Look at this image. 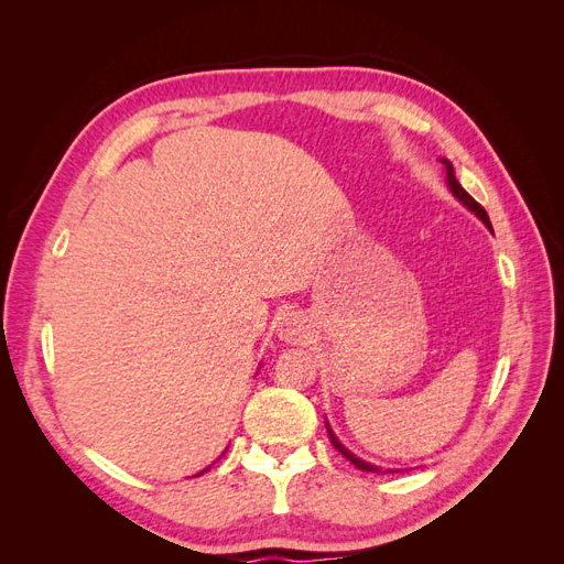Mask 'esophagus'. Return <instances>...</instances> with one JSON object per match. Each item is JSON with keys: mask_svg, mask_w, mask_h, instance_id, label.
I'll use <instances>...</instances> for the list:
<instances>
[{"mask_svg": "<svg viewBox=\"0 0 564 564\" xmlns=\"http://www.w3.org/2000/svg\"><path fill=\"white\" fill-rule=\"evenodd\" d=\"M278 338L284 340V344H299L301 338H305V327H303V322L299 319V315L286 313L284 317H280Z\"/></svg>", "mask_w": 564, "mask_h": 564, "instance_id": "esophagus-1", "label": "esophagus"}]
</instances>
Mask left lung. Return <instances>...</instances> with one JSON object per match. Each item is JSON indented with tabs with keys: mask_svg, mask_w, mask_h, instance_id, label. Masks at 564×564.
<instances>
[{
	"mask_svg": "<svg viewBox=\"0 0 564 564\" xmlns=\"http://www.w3.org/2000/svg\"><path fill=\"white\" fill-rule=\"evenodd\" d=\"M442 164H445V172H447V187H449V191H452V195L460 202V204H464V207L466 209H470L477 218H480L482 220V224L491 230V224H489V216H487V212L480 207V204H477L466 191H464V187H460V183L456 181V174H454V166H452V162L449 160H445V158H442L440 160ZM324 423H327V433H329V440H332V445L340 452V454H344L348 460H350V464L355 466V468H360V470H365V473H398V470H392V468H381V466H373V464H369V460H362L360 456H355L348 447H344V445H340V440L336 437V433L332 431V425H329V421H324Z\"/></svg>",
	"mask_w": 564,
	"mask_h": 564,
	"instance_id": "1",
	"label": "left lung"
}]
</instances>
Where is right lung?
I'll list each match as a JSON object with an SVG mask.
<instances>
[{
	"instance_id": "right-lung-1",
	"label": "right lung",
	"mask_w": 564,
	"mask_h": 564,
	"mask_svg": "<svg viewBox=\"0 0 564 564\" xmlns=\"http://www.w3.org/2000/svg\"><path fill=\"white\" fill-rule=\"evenodd\" d=\"M209 468H212V466H209ZM209 468H204V470H199V473H197V475H202V473H207V470H209ZM197 475H195V477H197Z\"/></svg>"
}]
</instances>
